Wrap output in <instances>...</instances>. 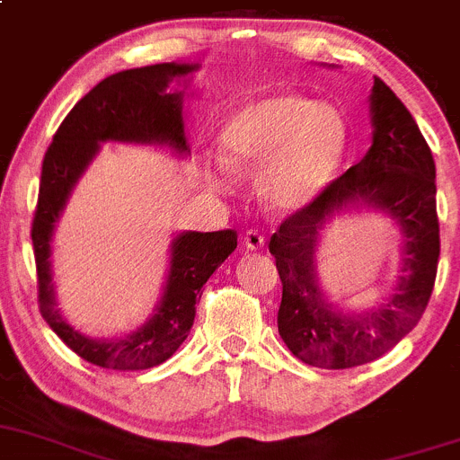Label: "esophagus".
<instances>
[{
    "label": "esophagus",
    "instance_id": "obj_1",
    "mask_svg": "<svg viewBox=\"0 0 460 460\" xmlns=\"http://www.w3.org/2000/svg\"><path fill=\"white\" fill-rule=\"evenodd\" d=\"M243 243H245V248H248V250H261L265 239H263V234L259 230H245Z\"/></svg>",
    "mask_w": 460,
    "mask_h": 460
}]
</instances>
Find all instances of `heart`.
<instances>
[{
	"label": "heart",
	"mask_w": 460,
	"mask_h": 460,
	"mask_svg": "<svg viewBox=\"0 0 460 460\" xmlns=\"http://www.w3.org/2000/svg\"><path fill=\"white\" fill-rule=\"evenodd\" d=\"M349 128L332 103L277 93L243 103L226 121L221 150L232 168L261 165L259 192L277 210H303L323 195L348 155Z\"/></svg>",
	"instance_id": "1"
}]
</instances>
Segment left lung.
I'll return each instance as SVG.
<instances>
[{
    "mask_svg": "<svg viewBox=\"0 0 460 460\" xmlns=\"http://www.w3.org/2000/svg\"><path fill=\"white\" fill-rule=\"evenodd\" d=\"M374 137L367 155L334 179L314 203L292 212L270 236L283 296L279 334L303 363L345 370L376 361L414 330L437 281L441 236L437 215V165L414 117L383 79L372 88ZM367 205L387 211L406 236L395 292L361 315L334 311L315 281L318 232L334 211Z\"/></svg>",
    "mask_w": 460,
    "mask_h": 460,
    "instance_id": "left-lung-1",
    "label": "left lung"
}]
</instances>
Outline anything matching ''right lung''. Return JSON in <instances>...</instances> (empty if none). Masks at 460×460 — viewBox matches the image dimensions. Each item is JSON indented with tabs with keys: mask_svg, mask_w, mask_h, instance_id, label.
<instances>
[{
	"mask_svg": "<svg viewBox=\"0 0 460 460\" xmlns=\"http://www.w3.org/2000/svg\"><path fill=\"white\" fill-rule=\"evenodd\" d=\"M197 70L190 64H155L121 70L99 82L75 103L57 128L41 164L40 197L32 217V248L37 263V301L53 332L75 354L108 370H148L168 361L195 323L201 288L234 252L236 232H181L172 241L168 283L153 319L119 339H90L61 316L50 274V236L75 183L97 155L102 141L168 144L186 153L183 93H168L174 77Z\"/></svg>",
	"mask_w": 460,
	"mask_h": 460,
	"instance_id": "obj_1",
	"label": "right lung"
}]
</instances>
